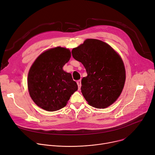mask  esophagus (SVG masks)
<instances>
[{
	"label": "esophagus",
	"instance_id": "1",
	"mask_svg": "<svg viewBox=\"0 0 155 155\" xmlns=\"http://www.w3.org/2000/svg\"><path fill=\"white\" fill-rule=\"evenodd\" d=\"M77 83L78 86V90H80V87H81V80H78V81H77Z\"/></svg>",
	"mask_w": 155,
	"mask_h": 155
}]
</instances>
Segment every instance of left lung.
I'll return each mask as SVG.
<instances>
[{
    "label": "left lung",
    "instance_id": "left-lung-1",
    "mask_svg": "<svg viewBox=\"0 0 155 155\" xmlns=\"http://www.w3.org/2000/svg\"><path fill=\"white\" fill-rule=\"evenodd\" d=\"M72 54L83 64L87 74L81 80V91L88 104L104 108L115 102L126 80L120 55L107 43L96 39L86 40L72 50Z\"/></svg>",
    "mask_w": 155,
    "mask_h": 155
}]
</instances>
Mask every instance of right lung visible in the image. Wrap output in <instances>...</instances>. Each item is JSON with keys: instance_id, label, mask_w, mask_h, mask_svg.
Returning a JSON list of instances; mask_svg holds the SVG:
<instances>
[{"instance_id": "1", "label": "right lung", "mask_w": 155, "mask_h": 155, "mask_svg": "<svg viewBox=\"0 0 155 155\" xmlns=\"http://www.w3.org/2000/svg\"><path fill=\"white\" fill-rule=\"evenodd\" d=\"M71 56L69 49L54 48L41 53L29 70L28 85L30 96L47 111H56L64 107L78 90L72 75L62 70Z\"/></svg>"}]
</instances>
